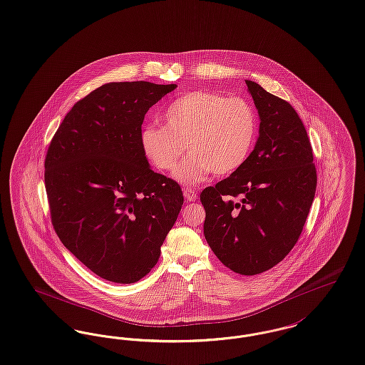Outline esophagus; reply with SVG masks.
<instances>
[{
	"instance_id": "esophagus-1",
	"label": "esophagus",
	"mask_w": 365,
	"mask_h": 365,
	"mask_svg": "<svg viewBox=\"0 0 365 365\" xmlns=\"http://www.w3.org/2000/svg\"><path fill=\"white\" fill-rule=\"evenodd\" d=\"M183 195H185V198L187 200V201H195L197 200V194H195V190L194 189H185L183 190Z\"/></svg>"
}]
</instances>
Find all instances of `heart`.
<instances>
[{
  "label": "heart",
  "instance_id": "heart-1",
  "mask_svg": "<svg viewBox=\"0 0 365 365\" xmlns=\"http://www.w3.org/2000/svg\"><path fill=\"white\" fill-rule=\"evenodd\" d=\"M164 125L148 124L140 143L151 164L171 171L186 149L192 151L176 168L175 178L195 185L211 172L225 176L248 158L257 133V111L244 98L212 91H192L176 98L163 114Z\"/></svg>",
  "mask_w": 365,
  "mask_h": 365
}]
</instances>
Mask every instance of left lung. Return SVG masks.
<instances>
[{
	"label": "left lung",
	"instance_id": "8db88e82",
	"mask_svg": "<svg viewBox=\"0 0 365 365\" xmlns=\"http://www.w3.org/2000/svg\"><path fill=\"white\" fill-rule=\"evenodd\" d=\"M245 84L260 118L255 149L200 200L204 236L216 257L235 273L254 276L295 247L314 200L317 171L295 108L254 81Z\"/></svg>",
	"mask_w": 365,
	"mask_h": 365
}]
</instances>
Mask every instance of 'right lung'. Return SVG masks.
Returning a JSON list of instances; mask_svg holds the SVG:
<instances>
[{"label": "right lung", "instance_id": "right-lung-1", "mask_svg": "<svg viewBox=\"0 0 365 365\" xmlns=\"http://www.w3.org/2000/svg\"><path fill=\"white\" fill-rule=\"evenodd\" d=\"M176 88L148 81L96 88L66 114L45 157L53 229L96 276L143 279L183 205L180 186L153 171L140 143L148 110Z\"/></svg>", "mask_w": 365, "mask_h": 365}]
</instances>
